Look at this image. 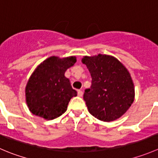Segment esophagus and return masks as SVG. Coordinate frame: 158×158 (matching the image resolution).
Returning <instances> with one entry per match:
<instances>
[{"mask_svg": "<svg viewBox=\"0 0 158 158\" xmlns=\"http://www.w3.org/2000/svg\"><path fill=\"white\" fill-rule=\"evenodd\" d=\"M82 95H83V93H82V90H78V96H82Z\"/></svg>", "mask_w": 158, "mask_h": 158, "instance_id": "esophagus-1", "label": "esophagus"}]
</instances>
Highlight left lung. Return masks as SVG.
I'll use <instances>...</instances> for the list:
<instances>
[{"instance_id":"8db88e82","label":"left lung","mask_w":158,"mask_h":158,"mask_svg":"<svg viewBox=\"0 0 158 158\" xmlns=\"http://www.w3.org/2000/svg\"><path fill=\"white\" fill-rule=\"evenodd\" d=\"M92 77V85L85 89L83 99L90 114L104 122L123 116L134 100V82L126 67L107 55L84 56Z\"/></svg>"}]
</instances>
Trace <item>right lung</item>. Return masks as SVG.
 <instances>
[{
  "mask_svg": "<svg viewBox=\"0 0 158 158\" xmlns=\"http://www.w3.org/2000/svg\"><path fill=\"white\" fill-rule=\"evenodd\" d=\"M76 62L75 56L60 59L52 56L38 65L27 81L26 102L35 116L53 120L63 114L77 92L65 73Z\"/></svg>",
  "mask_w": 158,
  "mask_h": 158,
  "instance_id": "add662e5",
  "label": "right lung"
}]
</instances>
